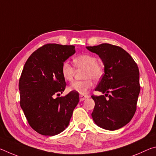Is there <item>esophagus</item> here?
<instances>
[{
	"label": "esophagus",
	"mask_w": 156,
	"mask_h": 156,
	"mask_svg": "<svg viewBox=\"0 0 156 156\" xmlns=\"http://www.w3.org/2000/svg\"><path fill=\"white\" fill-rule=\"evenodd\" d=\"M79 97H80V101H83V100H84L87 98H88L89 97V96H87V95H83V94H80V96H79Z\"/></svg>",
	"instance_id": "34e87169"
}]
</instances>
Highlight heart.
Instances as JSON below:
<instances>
[{
    "instance_id": "obj_1",
    "label": "heart",
    "mask_w": 156,
    "mask_h": 156,
    "mask_svg": "<svg viewBox=\"0 0 156 156\" xmlns=\"http://www.w3.org/2000/svg\"><path fill=\"white\" fill-rule=\"evenodd\" d=\"M73 64L77 69H84L83 80L74 81L70 84L69 90L85 94L93 87V81L98 80L104 74V67L98 62L96 56L90 54H82L73 59ZM75 73V69L70 63L64 62L61 66V74L66 81H72Z\"/></svg>"
}]
</instances>
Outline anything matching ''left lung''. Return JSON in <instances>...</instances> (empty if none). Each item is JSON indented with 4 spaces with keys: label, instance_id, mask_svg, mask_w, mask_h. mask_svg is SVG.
<instances>
[{
    "label": "left lung",
    "instance_id": "left-lung-1",
    "mask_svg": "<svg viewBox=\"0 0 156 156\" xmlns=\"http://www.w3.org/2000/svg\"><path fill=\"white\" fill-rule=\"evenodd\" d=\"M87 48L98 55L105 65V74L95 90L105 96L92 95L95 107L91 116L98 126L116 130L130 122L135 114L140 90L138 67L120 47L102 43Z\"/></svg>",
    "mask_w": 156,
    "mask_h": 156
}]
</instances>
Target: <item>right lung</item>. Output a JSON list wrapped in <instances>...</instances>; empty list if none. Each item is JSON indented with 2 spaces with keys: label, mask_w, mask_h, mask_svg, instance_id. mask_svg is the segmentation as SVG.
<instances>
[{
  "label": "right lung",
  "mask_w": 156,
  "mask_h": 156,
  "mask_svg": "<svg viewBox=\"0 0 156 156\" xmlns=\"http://www.w3.org/2000/svg\"><path fill=\"white\" fill-rule=\"evenodd\" d=\"M76 52L73 45L44 44L29 57L19 80L20 105L29 125L38 133L55 136L68 126L79 102L78 92L65 91L61 66Z\"/></svg>",
  "instance_id": "right-lung-1"
}]
</instances>
